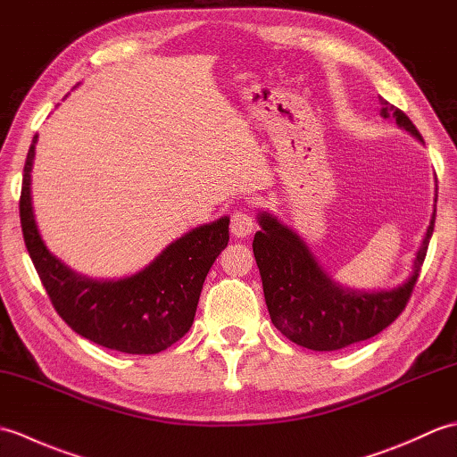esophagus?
I'll list each match as a JSON object with an SVG mask.
<instances>
[{"mask_svg": "<svg viewBox=\"0 0 457 457\" xmlns=\"http://www.w3.org/2000/svg\"><path fill=\"white\" fill-rule=\"evenodd\" d=\"M231 234L236 237H247L255 229V216L251 210H239L231 216Z\"/></svg>", "mask_w": 457, "mask_h": 457, "instance_id": "esophagus-1", "label": "esophagus"}]
</instances>
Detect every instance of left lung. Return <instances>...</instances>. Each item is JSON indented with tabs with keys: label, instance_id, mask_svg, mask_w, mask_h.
I'll return each mask as SVG.
<instances>
[{
	"label": "left lung",
	"instance_id": "left-lung-1",
	"mask_svg": "<svg viewBox=\"0 0 457 457\" xmlns=\"http://www.w3.org/2000/svg\"><path fill=\"white\" fill-rule=\"evenodd\" d=\"M378 102L383 105V118H393L399 128L422 141L409 115L383 98ZM257 220L261 231L253 239V255L263 280L270 322L296 345L314 352H334L377 336L399 318L428 251L436 208L416 253L412 275L399 288L381 293H361L334 283L293 229L267 212L259 213Z\"/></svg>",
	"mask_w": 457,
	"mask_h": 457
}]
</instances>
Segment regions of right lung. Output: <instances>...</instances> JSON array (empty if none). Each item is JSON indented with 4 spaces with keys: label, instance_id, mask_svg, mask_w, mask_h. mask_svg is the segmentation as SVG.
Instances as JSON below:
<instances>
[{
    "label": "right lung",
    "instance_id": "obj_1",
    "mask_svg": "<svg viewBox=\"0 0 457 457\" xmlns=\"http://www.w3.org/2000/svg\"><path fill=\"white\" fill-rule=\"evenodd\" d=\"M35 143L37 135L23 169L19 216L27 251L58 316L76 334L123 353L151 355L179 342L194 322L210 267L228 247L229 218L194 228L131 277L98 280L79 275L38 236L31 206Z\"/></svg>",
    "mask_w": 457,
    "mask_h": 457
}]
</instances>
